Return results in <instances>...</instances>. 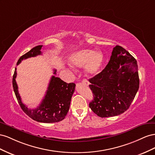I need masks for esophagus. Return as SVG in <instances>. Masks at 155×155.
<instances>
[{
	"mask_svg": "<svg viewBox=\"0 0 155 155\" xmlns=\"http://www.w3.org/2000/svg\"><path fill=\"white\" fill-rule=\"evenodd\" d=\"M82 82L84 84H87V85L89 84V82H88V81L86 80V79H83Z\"/></svg>",
	"mask_w": 155,
	"mask_h": 155,
	"instance_id": "34e87169",
	"label": "esophagus"
}]
</instances>
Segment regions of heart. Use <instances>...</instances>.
I'll return each mask as SVG.
<instances>
[{
  "instance_id": "b5f03b06",
  "label": "heart",
  "mask_w": 155,
  "mask_h": 155,
  "mask_svg": "<svg viewBox=\"0 0 155 155\" xmlns=\"http://www.w3.org/2000/svg\"><path fill=\"white\" fill-rule=\"evenodd\" d=\"M104 60L101 52H96L91 49H83L75 53L71 58V64L74 67L86 66V71L88 75H94L99 71Z\"/></svg>"
}]
</instances>
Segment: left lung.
Here are the masks:
<instances>
[{"label":"left lung","mask_w":155,"mask_h":155,"mask_svg":"<svg viewBox=\"0 0 155 155\" xmlns=\"http://www.w3.org/2000/svg\"><path fill=\"white\" fill-rule=\"evenodd\" d=\"M89 81L94 95L89 104L92 111L101 117L118 116L129 108L139 89L137 61L124 48L116 45L107 65Z\"/></svg>","instance_id":"1"}]
</instances>
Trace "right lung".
<instances>
[{
  "label": "right lung",
  "mask_w": 155,
  "mask_h": 155,
  "mask_svg": "<svg viewBox=\"0 0 155 155\" xmlns=\"http://www.w3.org/2000/svg\"><path fill=\"white\" fill-rule=\"evenodd\" d=\"M43 45H38L32 48L30 51L20 57L17 65H19L22 60L31 57H35L42 54ZM15 68L13 76V87L16 98L23 112L34 120L41 123H56L62 121L67 115L71 97L74 91L75 84L66 83L58 77L52 76L46 94L42 102L35 109H29L27 106L22 102L18 91V86L15 81L17 77ZM54 70V74H56Z\"/></svg>",
  "instance_id": "obj_1"
}]
</instances>
